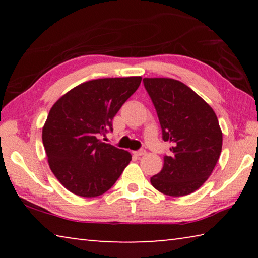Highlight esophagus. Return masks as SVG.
I'll return each mask as SVG.
<instances>
[{
    "label": "esophagus",
    "instance_id": "34e87169",
    "mask_svg": "<svg viewBox=\"0 0 258 258\" xmlns=\"http://www.w3.org/2000/svg\"><path fill=\"white\" fill-rule=\"evenodd\" d=\"M135 155H137V156H143V155H146V150H145V149H140V150H138V151H135Z\"/></svg>",
    "mask_w": 258,
    "mask_h": 258
}]
</instances>
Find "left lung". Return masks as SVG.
Returning a JSON list of instances; mask_svg holds the SVG:
<instances>
[{"label":"left lung","instance_id":"obj_1","mask_svg":"<svg viewBox=\"0 0 258 258\" xmlns=\"http://www.w3.org/2000/svg\"><path fill=\"white\" fill-rule=\"evenodd\" d=\"M158 116L164 141L172 143L163 169L150 178L172 197L190 195L211 175L222 151V131L209 104L172 78H143Z\"/></svg>","mask_w":258,"mask_h":258}]
</instances>
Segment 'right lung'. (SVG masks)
I'll return each mask as SVG.
<instances>
[{
    "label": "right lung",
    "mask_w": 258,
    "mask_h": 258,
    "mask_svg": "<svg viewBox=\"0 0 258 258\" xmlns=\"http://www.w3.org/2000/svg\"><path fill=\"white\" fill-rule=\"evenodd\" d=\"M141 77L100 78L83 83L51 108L42 132L52 173L67 190L92 198L115 184L132 160L130 152L99 138L112 132V119Z\"/></svg>",
    "instance_id": "obj_1"
}]
</instances>
